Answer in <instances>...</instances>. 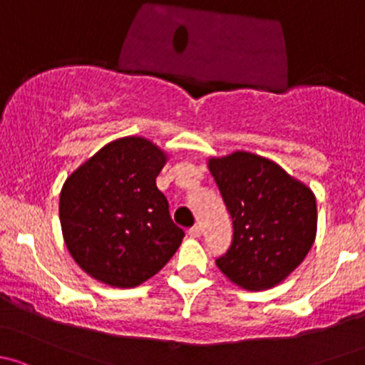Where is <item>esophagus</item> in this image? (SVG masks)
<instances>
[{
    "instance_id": "esophagus-1",
    "label": "esophagus",
    "mask_w": 365,
    "mask_h": 365,
    "mask_svg": "<svg viewBox=\"0 0 365 365\" xmlns=\"http://www.w3.org/2000/svg\"><path fill=\"white\" fill-rule=\"evenodd\" d=\"M187 235H190V237H193V239H198L202 235V228L198 227V225H197V227H191L190 230H187Z\"/></svg>"
}]
</instances>
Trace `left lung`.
I'll return each mask as SVG.
<instances>
[{"instance_id":"1","label":"left lung","mask_w":365,"mask_h":365,"mask_svg":"<svg viewBox=\"0 0 365 365\" xmlns=\"http://www.w3.org/2000/svg\"><path fill=\"white\" fill-rule=\"evenodd\" d=\"M209 170L234 223L230 247L216 265L246 290L276 287L314 242L313 191L274 161L244 151L210 158Z\"/></svg>"}]
</instances>
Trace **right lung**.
<instances>
[{"label": "right lung", "instance_id": "add662e5", "mask_svg": "<svg viewBox=\"0 0 365 365\" xmlns=\"http://www.w3.org/2000/svg\"><path fill=\"white\" fill-rule=\"evenodd\" d=\"M167 156L142 137L101 148L63 184L59 220L73 260L89 276L118 288L153 277L181 246L156 178Z\"/></svg>", "mask_w": 365, "mask_h": 365}]
</instances>
